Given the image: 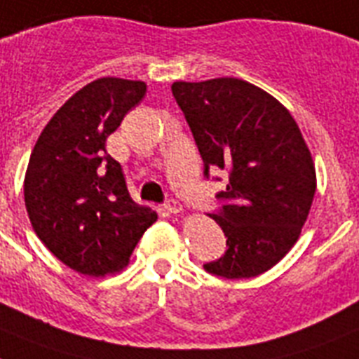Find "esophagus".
<instances>
[{
	"label": "esophagus",
	"mask_w": 359,
	"mask_h": 359,
	"mask_svg": "<svg viewBox=\"0 0 359 359\" xmlns=\"http://www.w3.org/2000/svg\"><path fill=\"white\" fill-rule=\"evenodd\" d=\"M164 208L165 212L168 213H180L182 212V204L179 203V201H175V198H168L164 203Z\"/></svg>",
	"instance_id": "34e87169"
}]
</instances>
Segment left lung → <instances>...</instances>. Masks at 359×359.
I'll return each mask as SVG.
<instances>
[{"mask_svg": "<svg viewBox=\"0 0 359 359\" xmlns=\"http://www.w3.org/2000/svg\"><path fill=\"white\" fill-rule=\"evenodd\" d=\"M204 162V177L221 170L222 206L210 217L228 250L204 264L213 276L248 279L277 264L299 239L316 194V168L290 111L239 78L175 82Z\"/></svg>", "mask_w": 359, "mask_h": 359, "instance_id": "left-lung-1", "label": "left lung"}]
</instances>
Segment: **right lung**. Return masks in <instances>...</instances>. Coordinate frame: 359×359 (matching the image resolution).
I'll list each match as a JSON object with an SVG mask.
<instances>
[{
    "label": "right lung",
    "mask_w": 359,
    "mask_h": 359,
    "mask_svg": "<svg viewBox=\"0 0 359 359\" xmlns=\"http://www.w3.org/2000/svg\"><path fill=\"white\" fill-rule=\"evenodd\" d=\"M146 95V83L98 78L54 113L31 153L25 208L47 248L69 268L104 277L129 263L151 208L131 198L105 140Z\"/></svg>",
    "instance_id": "1"
}]
</instances>
